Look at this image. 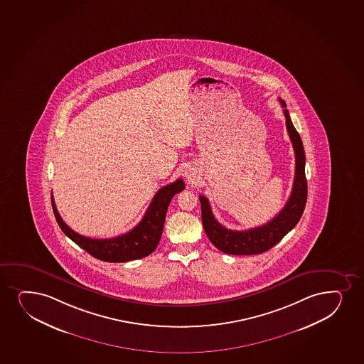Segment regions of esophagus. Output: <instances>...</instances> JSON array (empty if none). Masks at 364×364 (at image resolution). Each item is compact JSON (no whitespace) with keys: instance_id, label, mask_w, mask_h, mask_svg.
Returning a JSON list of instances; mask_svg holds the SVG:
<instances>
[{"instance_id":"1","label":"esophagus","mask_w":364,"mask_h":364,"mask_svg":"<svg viewBox=\"0 0 364 364\" xmlns=\"http://www.w3.org/2000/svg\"><path fill=\"white\" fill-rule=\"evenodd\" d=\"M188 173H186V176H188Z\"/></svg>"}]
</instances>
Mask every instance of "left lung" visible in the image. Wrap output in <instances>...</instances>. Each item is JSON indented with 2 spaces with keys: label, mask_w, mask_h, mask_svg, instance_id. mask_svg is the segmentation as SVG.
Returning <instances> with one entry per match:
<instances>
[{
  "label": "left lung",
  "mask_w": 364,
  "mask_h": 364,
  "mask_svg": "<svg viewBox=\"0 0 364 364\" xmlns=\"http://www.w3.org/2000/svg\"><path fill=\"white\" fill-rule=\"evenodd\" d=\"M279 101L282 103V108L287 107V103L284 102V100L279 99ZM284 116L287 118V133L295 151V178L287 205H284V208L272 220L265 223L261 227L252 228L248 230H230L223 227L222 224L214 218L208 198L203 195L200 196L202 223L205 235L208 236L210 242L222 252L235 256L259 255L265 252L278 244L289 231L295 228L304 213V205L307 202V180L304 174L306 156L304 145L299 134L291 122L290 114L287 108L284 109Z\"/></svg>",
  "instance_id": "left-lung-1"
}]
</instances>
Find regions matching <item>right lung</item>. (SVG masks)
<instances>
[{
  "instance_id": "right-lung-1",
  "label": "right lung",
  "mask_w": 364,
  "mask_h": 364,
  "mask_svg": "<svg viewBox=\"0 0 364 364\" xmlns=\"http://www.w3.org/2000/svg\"><path fill=\"white\" fill-rule=\"evenodd\" d=\"M184 181L178 179L159 188L146 210L141 222L127 234L112 239H92L80 235L63 222L51 193L52 210L62 231L91 256L105 262L122 263L149 256L154 252L162 236L168 205L176 193L183 191Z\"/></svg>"
}]
</instances>
